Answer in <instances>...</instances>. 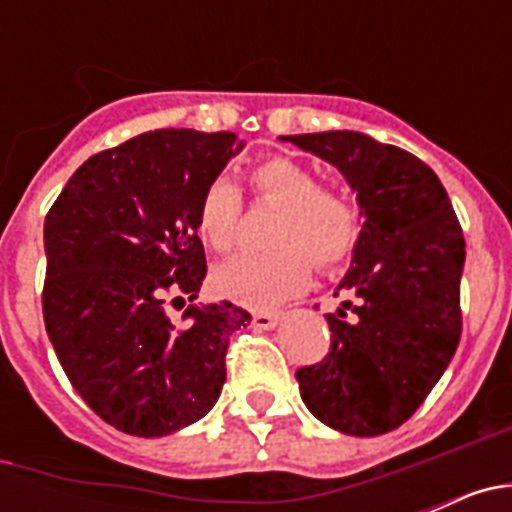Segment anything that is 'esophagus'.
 <instances>
[{"instance_id": "1", "label": "esophagus", "mask_w": 512, "mask_h": 512, "mask_svg": "<svg viewBox=\"0 0 512 512\" xmlns=\"http://www.w3.org/2000/svg\"><path fill=\"white\" fill-rule=\"evenodd\" d=\"M279 323V312H253L251 325L256 330H271Z\"/></svg>"}]
</instances>
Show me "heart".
<instances>
[{"mask_svg": "<svg viewBox=\"0 0 512 512\" xmlns=\"http://www.w3.org/2000/svg\"><path fill=\"white\" fill-rule=\"evenodd\" d=\"M256 205L279 207L269 228V251L246 253L220 266V295L248 307H269L300 292L312 264L333 269L354 253L361 223L354 202L336 189L320 187L318 176L284 156H269L248 169ZM243 220L241 192L228 179H215L197 207V233L215 253H230Z\"/></svg>", "mask_w": 512, "mask_h": 512, "instance_id": "b5f03b06", "label": "heart"}]
</instances>
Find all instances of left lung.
<instances>
[{
  "instance_id": "1",
  "label": "left lung",
  "mask_w": 512,
  "mask_h": 512,
  "mask_svg": "<svg viewBox=\"0 0 512 512\" xmlns=\"http://www.w3.org/2000/svg\"><path fill=\"white\" fill-rule=\"evenodd\" d=\"M336 166L364 228L328 312L323 361L297 369L302 402L348 436H382L423 405L461 336L464 233L449 194L413 153L354 130L282 135Z\"/></svg>"
}]
</instances>
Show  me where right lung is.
<instances>
[{"label": "right lung", "mask_w": 512, "mask_h": 512, "mask_svg": "<svg viewBox=\"0 0 512 512\" xmlns=\"http://www.w3.org/2000/svg\"><path fill=\"white\" fill-rule=\"evenodd\" d=\"M235 133L151 130L94 153L45 215L43 320L81 400L128 436H169L205 418L225 384L243 307L197 300L205 246L197 207Z\"/></svg>", "instance_id": "right-lung-1"}]
</instances>
